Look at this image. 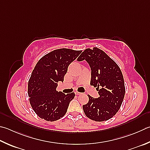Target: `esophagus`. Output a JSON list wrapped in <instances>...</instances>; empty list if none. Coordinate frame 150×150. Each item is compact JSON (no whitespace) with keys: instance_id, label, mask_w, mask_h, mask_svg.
<instances>
[{"instance_id":"esophagus-1","label":"esophagus","mask_w":150,"mask_h":150,"mask_svg":"<svg viewBox=\"0 0 150 150\" xmlns=\"http://www.w3.org/2000/svg\"><path fill=\"white\" fill-rule=\"evenodd\" d=\"M75 94L76 95H80V94H81L82 93H81V92H78V91H75Z\"/></svg>"}]
</instances>
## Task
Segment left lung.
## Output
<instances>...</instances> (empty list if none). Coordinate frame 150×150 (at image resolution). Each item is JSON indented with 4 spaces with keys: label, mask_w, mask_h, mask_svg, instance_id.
I'll return each mask as SVG.
<instances>
[{
    "label": "left lung",
    "mask_w": 150,
    "mask_h": 150,
    "mask_svg": "<svg viewBox=\"0 0 150 150\" xmlns=\"http://www.w3.org/2000/svg\"><path fill=\"white\" fill-rule=\"evenodd\" d=\"M84 59L91 68V85L97 87L100 95L98 98L88 95V102L83 105L84 114L95 121H107L115 115L123 101V75L118 65L98 48L85 49L77 61Z\"/></svg>",
    "instance_id": "obj_1"
}]
</instances>
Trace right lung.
<instances>
[{
  "instance_id": "obj_1",
  "label": "right lung",
  "mask_w": 150,
  "mask_h": 150,
  "mask_svg": "<svg viewBox=\"0 0 150 150\" xmlns=\"http://www.w3.org/2000/svg\"><path fill=\"white\" fill-rule=\"evenodd\" d=\"M81 50L69 48L54 50L40 58L28 82V96L33 110L47 121L58 120L66 113L74 92L65 94L56 91L59 81H64L69 65Z\"/></svg>"
}]
</instances>
